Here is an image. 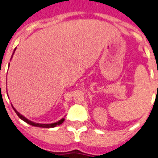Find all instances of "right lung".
Wrapping results in <instances>:
<instances>
[{
	"instance_id": "1",
	"label": "right lung",
	"mask_w": 158,
	"mask_h": 158,
	"mask_svg": "<svg viewBox=\"0 0 158 158\" xmlns=\"http://www.w3.org/2000/svg\"><path fill=\"white\" fill-rule=\"evenodd\" d=\"M15 49H16V48H15V49H14V52H13V53H12V57H11V60H12V56H13V54H14V52H15ZM12 108H13L14 111H15V113H16V114H17V116H19V117L20 118L21 120H23V121H25V122H26V123H27L28 124L32 125V126H35V127H45V128H51V127H56V126H57V125H60L62 123H63L64 121V118H62L61 120H60L59 121L56 122V123H35V122L31 121V120H30L27 119V118L25 117V116H23V115H21L20 113H19V112H18V111H17L16 109H15V108L13 107V106H12Z\"/></svg>"
}]
</instances>
